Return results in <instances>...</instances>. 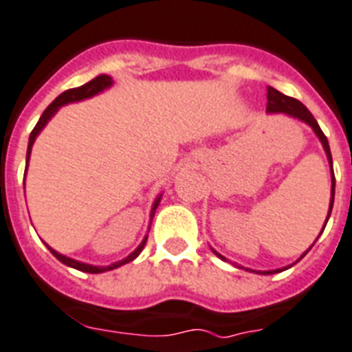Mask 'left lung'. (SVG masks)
<instances>
[{
    "label": "left lung",
    "instance_id": "obj_1",
    "mask_svg": "<svg viewBox=\"0 0 352 352\" xmlns=\"http://www.w3.org/2000/svg\"><path fill=\"white\" fill-rule=\"evenodd\" d=\"M267 111L270 113H287V116L291 117H296V119H300V121L307 122L313 130H315V133L318 135V139L322 141V144H324V150L325 153H327V159H329V164H331V171H333V157H331V150H329V142H327V137L324 135V131L320 130L318 122H316V119L313 117V113H311L307 108L302 104V102L298 101V99H293V97H287L284 96V94H280L278 90H275V88L267 87ZM333 202H334V173H333V188H331V206H329V215H331V210H333ZM329 215H327V221H329ZM327 224V222H325ZM325 228V226H324ZM307 253V251H305ZM304 253V255H305ZM219 255V253H217ZM302 255V256H304ZM221 256V255H219ZM222 260H224V256H221Z\"/></svg>",
    "mask_w": 352,
    "mask_h": 352
}]
</instances>
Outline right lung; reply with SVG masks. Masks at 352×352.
Segmentation results:
<instances>
[{
  "mask_svg": "<svg viewBox=\"0 0 352 352\" xmlns=\"http://www.w3.org/2000/svg\"><path fill=\"white\" fill-rule=\"evenodd\" d=\"M111 85V77L110 76H97L96 79H92V81H88L87 85H82V87L79 88H70V90H65V92L61 94V96H57L56 99H54L50 104H48V108L45 111H43V116L39 117V121H37V124L34 126L32 133H30V139H28V150H27V164H28V157H30V150H32V144L34 141H36L37 133L43 130V126L47 124L48 119L54 116L57 111V108L63 107V104H67V102H74V101H81V99H88V97L96 96V94L102 92L104 88H108ZM159 202H161V199H157L155 204H153V210H151V219H153V215H155V210L157 206H159ZM148 236H144V241L141 242V245L137 248L133 253H131L130 256H126L124 260H121V262H116V264L108 265V267H97V265H88V264H82V262H77V260H72V258H67L65 255H59L57 251H54L52 248H48L50 250V253H52L54 256H56L59 262H63V264L70 265V267H74V270H79V271H85V273H102V271H110V270H116V267H119V265L126 264V262H131V260L135 258L139 253L142 251V248H144V244H146Z\"/></svg>",
  "mask_w": 352,
  "mask_h": 352,
  "instance_id": "1",
  "label": "right lung"
}]
</instances>
